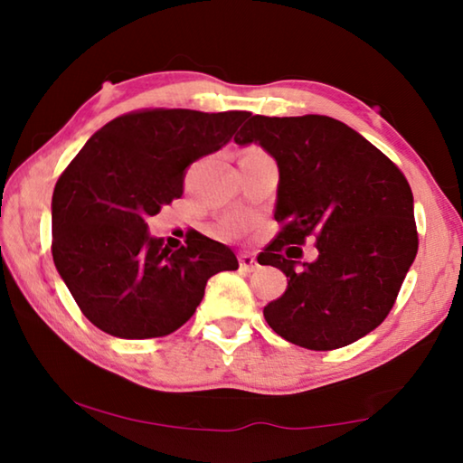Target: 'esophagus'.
Wrapping results in <instances>:
<instances>
[{"mask_svg": "<svg viewBox=\"0 0 463 463\" xmlns=\"http://www.w3.org/2000/svg\"><path fill=\"white\" fill-rule=\"evenodd\" d=\"M239 265H241V271H247V273H250V271H255L257 268H260V263H257V260L253 255H241L239 257Z\"/></svg>", "mask_w": 463, "mask_h": 463, "instance_id": "1", "label": "esophagus"}]
</instances>
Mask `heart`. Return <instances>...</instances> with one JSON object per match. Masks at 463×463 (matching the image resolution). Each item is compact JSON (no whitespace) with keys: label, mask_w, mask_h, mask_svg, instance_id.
<instances>
[{"label":"heart","mask_w":463,"mask_h":463,"mask_svg":"<svg viewBox=\"0 0 463 463\" xmlns=\"http://www.w3.org/2000/svg\"><path fill=\"white\" fill-rule=\"evenodd\" d=\"M253 153H261V151H260V148H250V151H249L247 155H253ZM229 229H231V231H237V229H239V224H237V222H232V224H229Z\"/></svg>","instance_id":"heart-1"}]
</instances>
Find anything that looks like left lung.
Here are the masks:
<instances>
[{
  "mask_svg": "<svg viewBox=\"0 0 463 463\" xmlns=\"http://www.w3.org/2000/svg\"><path fill=\"white\" fill-rule=\"evenodd\" d=\"M278 163L281 231L261 265L286 273L288 288L263 308L286 341L331 351L372 333L388 317L417 257L411 185L359 132L328 116H250L234 137ZM317 237L315 262L301 245Z\"/></svg>",
  "mask_w": 463,
  "mask_h": 463,
  "instance_id": "left-lung-1",
  "label": "left lung"
}]
</instances>
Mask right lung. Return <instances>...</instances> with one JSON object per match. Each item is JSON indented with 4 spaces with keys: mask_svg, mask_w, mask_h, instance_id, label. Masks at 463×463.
<instances>
[{
    "mask_svg": "<svg viewBox=\"0 0 463 463\" xmlns=\"http://www.w3.org/2000/svg\"><path fill=\"white\" fill-rule=\"evenodd\" d=\"M249 112L140 109L99 128L52 192V260L85 318L120 339L177 331L206 281L239 268L222 242L187 232L169 249L148 216L184 194L185 169L232 138Z\"/></svg>",
    "mask_w": 463,
    "mask_h": 463,
    "instance_id": "1",
    "label": "right lung"
}]
</instances>
